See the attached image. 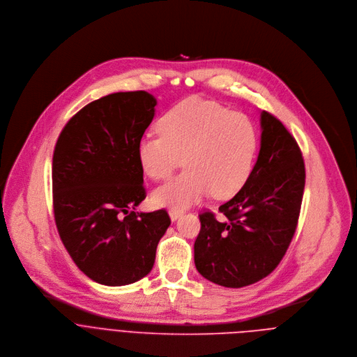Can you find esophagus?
<instances>
[{
	"mask_svg": "<svg viewBox=\"0 0 357 357\" xmlns=\"http://www.w3.org/2000/svg\"><path fill=\"white\" fill-rule=\"evenodd\" d=\"M181 213H183V211L176 209V208H172V209L169 211V215H170L172 221H176L177 218H180V217H181Z\"/></svg>",
	"mask_w": 357,
	"mask_h": 357,
	"instance_id": "esophagus-1",
	"label": "esophagus"
}]
</instances>
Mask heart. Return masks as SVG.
<instances>
[{
	"label": "heart",
	"mask_w": 357,
	"mask_h": 357,
	"mask_svg": "<svg viewBox=\"0 0 357 357\" xmlns=\"http://www.w3.org/2000/svg\"><path fill=\"white\" fill-rule=\"evenodd\" d=\"M158 128L159 133L139 140L140 167L153 180L169 178L183 162L187 167L155 190L158 205L183 209L209 192L213 198H228L250 176L259 132L246 114L191 98L166 111Z\"/></svg>",
	"instance_id": "1"
}]
</instances>
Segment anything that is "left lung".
<instances>
[{"label": "left lung", "instance_id": "left-lung-1", "mask_svg": "<svg viewBox=\"0 0 357 357\" xmlns=\"http://www.w3.org/2000/svg\"><path fill=\"white\" fill-rule=\"evenodd\" d=\"M305 185V165L294 136L273 114L261 112L257 162L245 185L220 206L199 213L194 243L202 277L229 289L268 275L296 234Z\"/></svg>", "mask_w": 357, "mask_h": 357}]
</instances>
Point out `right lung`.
Masks as SVG:
<instances>
[{
    "label": "right lung",
    "mask_w": 357,
    "mask_h": 357,
    "mask_svg": "<svg viewBox=\"0 0 357 357\" xmlns=\"http://www.w3.org/2000/svg\"><path fill=\"white\" fill-rule=\"evenodd\" d=\"M146 91L114 93L82 108L61 129L52 163L53 213L76 266L104 286L151 273L166 209L135 212L146 198L137 144L155 116Z\"/></svg>",
    "instance_id": "1"
}]
</instances>
